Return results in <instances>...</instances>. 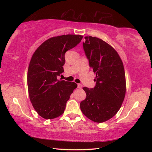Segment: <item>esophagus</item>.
I'll return each instance as SVG.
<instances>
[{
    "mask_svg": "<svg viewBox=\"0 0 152 152\" xmlns=\"http://www.w3.org/2000/svg\"><path fill=\"white\" fill-rule=\"evenodd\" d=\"M78 88L79 89H82V84H80V83H78Z\"/></svg>",
    "mask_w": 152,
    "mask_h": 152,
    "instance_id": "1",
    "label": "esophagus"
}]
</instances>
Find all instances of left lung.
Returning a JSON list of instances; mask_svg holds the SVG:
<instances>
[{"label": "left lung", "mask_w": 152, "mask_h": 152, "mask_svg": "<svg viewBox=\"0 0 152 152\" xmlns=\"http://www.w3.org/2000/svg\"><path fill=\"white\" fill-rule=\"evenodd\" d=\"M83 50L96 77L94 88L83 87L86 98L80 102L82 113L91 121L104 122L117 114L126 92L124 64L114 48L96 37H86Z\"/></svg>", "instance_id": "left-lung-1"}]
</instances>
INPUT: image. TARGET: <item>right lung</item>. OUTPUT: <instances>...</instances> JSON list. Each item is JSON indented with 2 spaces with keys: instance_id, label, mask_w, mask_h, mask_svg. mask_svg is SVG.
<instances>
[{
  "instance_id": "obj_1",
  "label": "right lung",
  "mask_w": 152,
  "mask_h": 152,
  "mask_svg": "<svg viewBox=\"0 0 152 152\" xmlns=\"http://www.w3.org/2000/svg\"><path fill=\"white\" fill-rule=\"evenodd\" d=\"M82 38L80 34L51 37L32 56L27 72L28 95L33 108L42 118L51 119L62 115L70 95L78 86L57 77L64 72L66 51L78 44Z\"/></svg>"
}]
</instances>
